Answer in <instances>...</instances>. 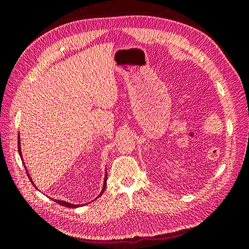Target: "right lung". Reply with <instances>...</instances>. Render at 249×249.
Segmentation results:
<instances>
[{"label": "right lung", "mask_w": 249, "mask_h": 249, "mask_svg": "<svg viewBox=\"0 0 249 249\" xmlns=\"http://www.w3.org/2000/svg\"><path fill=\"white\" fill-rule=\"evenodd\" d=\"M18 154H19V156H20V159H21L22 163H24V160H22V156H21V150H20V140H19V134H18ZM25 168H26V166H25ZM26 172H27V175H28V177H29V179L31 180V183L34 185L33 180H32V178H30V175H29V173H28V170H27V169H26ZM106 185H107V173H106V176H105V180H104V187H103V189H102L101 193L99 194V196H97L96 198H99V197L101 196V195L104 193L105 189H106ZM54 200H55L57 203H59V205L64 206V207H66V208H77V207H80V206H82V205H72V203H70V202L64 201V200H59V199H54Z\"/></svg>", "instance_id": "right-lung-1"}]
</instances>
